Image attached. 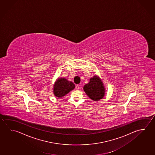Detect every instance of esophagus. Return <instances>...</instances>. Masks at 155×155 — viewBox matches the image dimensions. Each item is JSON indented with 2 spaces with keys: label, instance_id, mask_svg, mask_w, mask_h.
Returning <instances> with one entry per match:
<instances>
[{
  "label": "esophagus",
  "instance_id": "1",
  "mask_svg": "<svg viewBox=\"0 0 155 155\" xmlns=\"http://www.w3.org/2000/svg\"><path fill=\"white\" fill-rule=\"evenodd\" d=\"M81 87V85H77L76 87L77 89L78 90L79 89V88Z\"/></svg>",
  "mask_w": 155,
  "mask_h": 155
}]
</instances>
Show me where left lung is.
Instances as JSON below:
<instances>
[{
    "label": "left lung",
    "mask_w": 155,
    "mask_h": 155,
    "mask_svg": "<svg viewBox=\"0 0 155 155\" xmlns=\"http://www.w3.org/2000/svg\"><path fill=\"white\" fill-rule=\"evenodd\" d=\"M104 87L103 83L98 77L91 78L89 83L84 87V91L91 100L98 101L102 98L104 95Z\"/></svg>",
    "instance_id": "left-lung-1"
}]
</instances>
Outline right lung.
Wrapping results in <instances>:
<instances>
[{"label": "right lung", "instance_id": "right-lung-1", "mask_svg": "<svg viewBox=\"0 0 155 155\" xmlns=\"http://www.w3.org/2000/svg\"><path fill=\"white\" fill-rule=\"evenodd\" d=\"M74 87L75 85L72 81H68L64 78L59 79L54 86V94L57 97H62Z\"/></svg>", "mask_w": 155, "mask_h": 155}]
</instances>
